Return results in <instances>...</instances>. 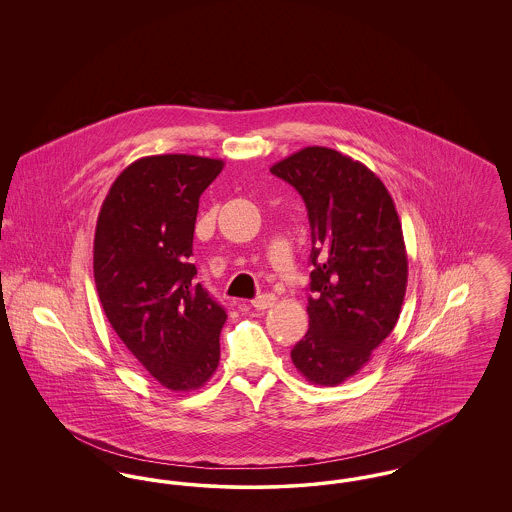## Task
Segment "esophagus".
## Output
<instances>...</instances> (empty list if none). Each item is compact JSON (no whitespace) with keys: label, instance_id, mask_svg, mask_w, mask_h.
Masks as SVG:
<instances>
[{"label":"esophagus","instance_id":"esophagus-1","mask_svg":"<svg viewBox=\"0 0 512 512\" xmlns=\"http://www.w3.org/2000/svg\"><path fill=\"white\" fill-rule=\"evenodd\" d=\"M274 303H276V297H274L272 293H263V295H259V297H255V299L251 301V305H253L257 311L270 309Z\"/></svg>","mask_w":512,"mask_h":512}]
</instances>
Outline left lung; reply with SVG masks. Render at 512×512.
<instances>
[{
  "instance_id": "obj_1",
  "label": "left lung",
  "mask_w": 512,
  "mask_h": 512,
  "mask_svg": "<svg viewBox=\"0 0 512 512\" xmlns=\"http://www.w3.org/2000/svg\"><path fill=\"white\" fill-rule=\"evenodd\" d=\"M270 172L299 192L311 224L309 330L292 349L317 386H338L397 324L407 290L401 220L384 182L330 147H303Z\"/></svg>"
}]
</instances>
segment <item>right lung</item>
<instances>
[{
	"instance_id": "1",
	"label": "right lung",
	"mask_w": 512,
	"mask_h": 512,
	"mask_svg": "<svg viewBox=\"0 0 512 512\" xmlns=\"http://www.w3.org/2000/svg\"><path fill=\"white\" fill-rule=\"evenodd\" d=\"M222 167L184 153L142 157L117 176L96 224L94 278L105 317L171 391L201 388L219 366L226 313L195 284L190 257L199 197Z\"/></svg>"
}]
</instances>
